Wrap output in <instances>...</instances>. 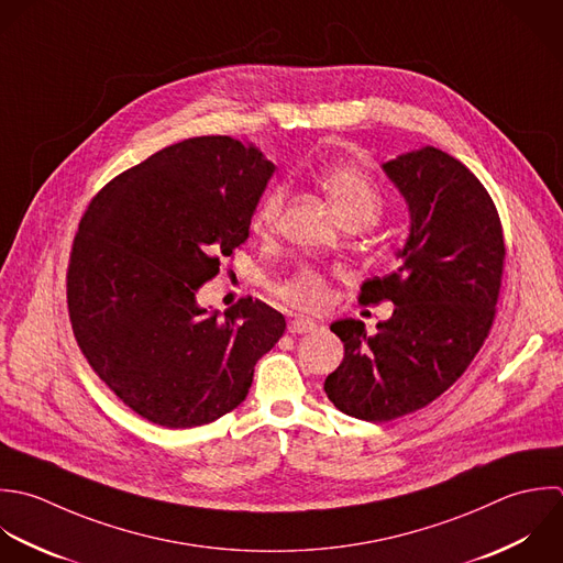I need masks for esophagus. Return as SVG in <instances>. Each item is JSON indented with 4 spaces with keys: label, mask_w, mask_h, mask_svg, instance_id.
<instances>
[{
    "label": "esophagus",
    "mask_w": 563,
    "mask_h": 563,
    "mask_svg": "<svg viewBox=\"0 0 563 563\" xmlns=\"http://www.w3.org/2000/svg\"><path fill=\"white\" fill-rule=\"evenodd\" d=\"M287 329H289V333H311V331L318 329V324L309 318H296V320L289 322Z\"/></svg>",
    "instance_id": "34e87169"
}]
</instances>
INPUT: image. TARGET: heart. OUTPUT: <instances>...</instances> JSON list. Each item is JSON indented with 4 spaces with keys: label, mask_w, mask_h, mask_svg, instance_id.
<instances>
[{
    "label": "heart",
    "mask_w": 563,
    "mask_h": 563,
    "mask_svg": "<svg viewBox=\"0 0 563 563\" xmlns=\"http://www.w3.org/2000/svg\"><path fill=\"white\" fill-rule=\"evenodd\" d=\"M320 184L329 199L333 201L340 219L344 223L371 225L384 212V192L375 184L373 177L353 166H329L320 173ZM285 186H272L256 203L250 228L256 234H269L285 206ZM278 296L302 309H318L327 300V283L324 278L311 269L302 267L291 278L283 280L276 287Z\"/></svg>",
    "instance_id": "obj_1"
}]
</instances>
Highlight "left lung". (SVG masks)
Here are the masks:
<instances>
[{"label":"left lung","mask_w":563,"mask_h":563,"mask_svg":"<svg viewBox=\"0 0 563 563\" xmlns=\"http://www.w3.org/2000/svg\"><path fill=\"white\" fill-rule=\"evenodd\" d=\"M410 210V234L393 274L368 278L360 302L395 305L371 335L338 320L342 364L324 393L362 421H393L441 397L485 344L503 285L505 236L478 177L441 148L423 146L382 166Z\"/></svg>","instance_id":"1"}]
</instances>
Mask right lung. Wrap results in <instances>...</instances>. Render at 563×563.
<instances>
[{
	"instance_id": "1",
	"label": "right lung",
	"mask_w": 563,
	"mask_h": 563,
	"mask_svg": "<svg viewBox=\"0 0 563 563\" xmlns=\"http://www.w3.org/2000/svg\"><path fill=\"white\" fill-rule=\"evenodd\" d=\"M274 168L252 144L190 137L113 177L78 223L74 338L109 390L155 426L197 428L234 410L285 333L283 313L261 300L219 316L195 298L250 236Z\"/></svg>"
}]
</instances>
